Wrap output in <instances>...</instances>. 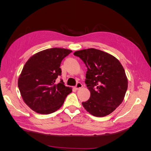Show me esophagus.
I'll return each instance as SVG.
<instances>
[{
    "instance_id": "obj_1",
    "label": "esophagus",
    "mask_w": 151,
    "mask_h": 151,
    "mask_svg": "<svg viewBox=\"0 0 151 151\" xmlns=\"http://www.w3.org/2000/svg\"><path fill=\"white\" fill-rule=\"evenodd\" d=\"M82 88H83V84H82L81 83H77L76 87H75V88H76V90H79V89H81Z\"/></svg>"
}]
</instances>
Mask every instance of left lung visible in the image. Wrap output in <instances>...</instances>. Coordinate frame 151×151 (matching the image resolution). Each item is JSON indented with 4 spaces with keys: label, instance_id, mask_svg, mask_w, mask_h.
<instances>
[{
    "label": "left lung",
    "instance_id": "1",
    "mask_svg": "<svg viewBox=\"0 0 151 151\" xmlns=\"http://www.w3.org/2000/svg\"><path fill=\"white\" fill-rule=\"evenodd\" d=\"M74 55L88 68L85 83L91 96L82 104L94 116L109 115L122 103L128 88V79L121 63L111 54L95 48L78 50Z\"/></svg>",
    "mask_w": 151,
    "mask_h": 151
}]
</instances>
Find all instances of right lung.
I'll use <instances>...</instances> for the list:
<instances>
[{
	"label": "right lung",
	"instance_id": "right-lung-1",
	"mask_svg": "<svg viewBox=\"0 0 151 151\" xmlns=\"http://www.w3.org/2000/svg\"><path fill=\"white\" fill-rule=\"evenodd\" d=\"M72 50L52 48L39 52L25 63L18 79V88L28 106L40 114H50L58 110L64 103L72 88L56 79L61 75L62 60Z\"/></svg>",
	"mask_w": 151,
	"mask_h": 151
}]
</instances>
